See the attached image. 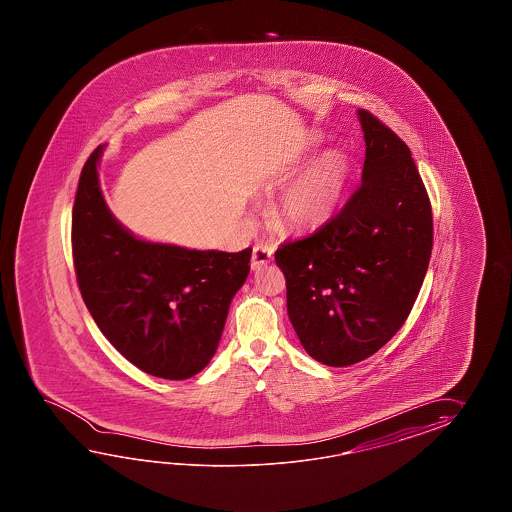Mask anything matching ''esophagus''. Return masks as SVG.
<instances>
[{
    "mask_svg": "<svg viewBox=\"0 0 512 512\" xmlns=\"http://www.w3.org/2000/svg\"><path fill=\"white\" fill-rule=\"evenodd\" d=\"M272 254H274V249H272L269 243H258V245H254L251 261L252 271H258L261 267H265L267 263H271Z\"/></svg>",
    "mask_w": 512,
    "mask_h": 512,
    "instance_id": "esophagus-1",
    "label": "esophagus"
}]
</instances>
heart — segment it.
<instances>
[{
	"label": "heart",
	"mask_w": 512,
	"mask_h": 512,
	"mask_svg": "<svg viewBox=\"0 0 512 512\" xmlns=\"http://www.w3.org/2000/svg\"><path fill=\"white\" fill-rule=\"evenodd\" d=\"M316 141H311V146ZM348 157L340 150L322 153L293 185L283 192L272 216L287 230H309L331 218L346 190Z\"/></svg>",
	"instance_id": "obj_1"
}]
</instances>
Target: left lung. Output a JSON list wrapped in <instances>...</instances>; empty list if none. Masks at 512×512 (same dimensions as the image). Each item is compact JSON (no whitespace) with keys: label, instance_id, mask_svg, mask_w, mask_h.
Listing matches in <instances>:
<instances>
[{"label":"left lung","instance_id":"left-lung-1","mask_svg":"<svg viewBox=\"0 0 512 512\" xmlns=\"http://www.w3.org/2000/svg\"><path fill=\"white\" fill-rule=\"evenodd\" d=\"M362 183L333 218L274 254L287 313L313 359L344 368L401 329L434 245L432 205L410 148L368 109Z\"/></svg>","mask_w":512,"mask_h":512}]
</instances>
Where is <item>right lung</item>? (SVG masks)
<instances>
[{
	"label": "right lung",
	"instance_id": "1",
	"mask_svg": "<svg viewBox=\"0 0 512 512\" xmlns=\"http://www.w3.org/2000/svg\"><path fill=\"white\" fill-rule=\"evenodd\" d=\"M100 155L102 146L84 164L73 207L78 289L122 357L153 377L183 381L214 357L252 249L190 251L135 238L102 197Z\"/></svg>",
	"mask_w": 512,
	"mask_h": 512
}]
</instances>
